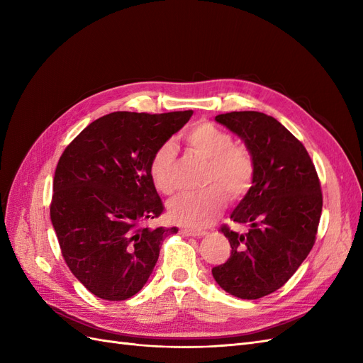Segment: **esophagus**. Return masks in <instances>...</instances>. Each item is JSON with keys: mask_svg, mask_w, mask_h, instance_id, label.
I'll list each match as a JSON object with an SVG mask.
<instances>
[{"mask_svg": "<svg viewBox=\"0 0 363 363\" xmlns=\"http://www.w3.org/2000/svg\"><path fill=\"white\" fill-rule=\"evenodd\" d=\"M180 233L183 236H194V238H200V236L207 235V232H204V230H192V228H182Z\"/></svg>", "mask_w": 363, "mask_h": 363, "instance_id": "esophagus-1", "label": "esophagus"}]
</instances>
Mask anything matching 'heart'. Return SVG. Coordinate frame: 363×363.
Here are the masks:
<instances>
[{
    "mask_svg": "<svg viewBox=\"0 0 363 363\" xmlns=\"http://www.w3.org/2000/svg\"><path fill=\"white\" fill-rule=\"evenodd\" d=\"M184 142L194 155L207 160L203 175L207 188L175 196L168 203V213L177 224L203 227L223 208L224 192L230 200L247 194L255 177V160L245 147L235 145L232 135L211 123L192 125L184 133ZM174 162L175 148L171 142L159 145L148 162L150 179L164 195L175 189Z\"/></svg>",
    "mask_w": 363,
    "mask_h": 363,
    "instance_id": "obj_1",
    "label": "heart"
}]
</instances>
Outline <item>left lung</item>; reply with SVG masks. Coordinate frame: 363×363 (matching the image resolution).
<instances>
[{
    "label": "left lung",
    "instance_id": "obj_1",
    "mask_svg": "<svg viewBox=\"0 0 363 363\" xmlns=\"http://www.w3.org/2000/svg\"><path fill=\"white\" fill-rule=\"evenodd\" d=\"M215 121L244 142L255 177L230 215L247 232L221 228L232 255L212 276L230 295L257 300L280 289L311 252L323 211L320 179L309 152L276 118L247 111Z\"/></svg>",
    "mask_w": 363,
    "mask_h": 363
}]
</instances>
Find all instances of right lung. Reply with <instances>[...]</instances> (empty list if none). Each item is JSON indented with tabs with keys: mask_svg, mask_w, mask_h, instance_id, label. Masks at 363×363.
<instances>
[{
	"mask_svg": "<svg viewBox=\"0 0 363 363\" xmlns=\"http://www.w3.org/2000/svg\"><path fill=\"white\" fill-rule=\"evenodd\" d=\"M192 113H108L63 151L54 174L51 223L71 272L98 298L121 301L138 294L163 239L179 232L144 225L163 212L148 162Z\"/></svg>",
	"mask_w": 363,
	"mask_h": 363,
	"instance_id": "right-lung-1",
	"label": "right lung"
}]
</instances>
